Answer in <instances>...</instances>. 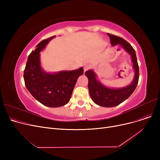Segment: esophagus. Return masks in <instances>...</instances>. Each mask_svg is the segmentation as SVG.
I'll return each instance as SVG.
<instances>
[{
    "label": "esophagus",
    "mask_w": 160,
    "mask_h": 160,
    "mask_svg": "<svg viewBox=\"0 0 160 160\" xmlns=\"http://www.w3.org/2000/svg\"><path fill=\"white\" fill-rule=\"evenodd\" d=\"M89 69H90V65H89L88 64H86L84 65V67H83V71H84V72H86V71H87Z\"/></svg>",
    "instance_id": "obj_1"
}]
</instances>
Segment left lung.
Here are the masks:
<instances>
[{"label": "left lung", "mask_w": 160, "mask_h": 160, "mask_svg": "<svg viewBox=\"0 0 160 160\" xmlns=\"http://www.w3.org/2000/svg\"><path fill=\"white\" fill-rule=\"evenodd\" d=\"M113 46L121 45L132 57L133 67L135 70V77L131 84L121 89H112L103 86L96 78L92 70L87 71L85 74L88 78V88L92 100L97 105L102 107H113L120 104L127 100L136 89L139 81V65L136 51L132 45L121 37L108 33Z\"/></svg>", "instance_id": "left-lung-1"}]
</instances>
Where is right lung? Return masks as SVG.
Returning a JSON list of instances; mask_svg holds the SVG:
<instances>
[{"instance_id": "1", "label": "right lung", "mask_w": 160, "mask_h": 160, "mask_svg": "<svg viewBox=\"0 0 160 160\" xmlns=\"http://www.w3.org/2000/svg\"><path fill=\"white\" fill-rule=\"evenodd\" d=\"M56 36L41 41L28 58L24 71L25 86L30 94L45 106L57 108L69 102L72 91L80 75L82 67L74 71L47 73L41 69L39 52Z\"/></svg>"}]
</instances>
